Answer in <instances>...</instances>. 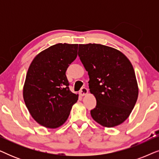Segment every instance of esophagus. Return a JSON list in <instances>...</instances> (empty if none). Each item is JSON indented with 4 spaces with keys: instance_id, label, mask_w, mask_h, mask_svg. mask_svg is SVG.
Wrapping results in <instances>:
<instances>
[{
    "instance_id": "obj_1",
    "label": "esophagus",
    "mask_w": 159,
    "mask_h": 159,
    "mask_svg": "<svg viewBox=\"0 0 159 159\" xmlns=\"http://www.w3.org/2000/svg\"><path fill=\"white\" fill-rule=\"evenodd\" d=\"M88 93V90L86 88H82L81 89V90L80 91V95H81V96H84V95H86Z\"/></svg>"
}]
</instances>
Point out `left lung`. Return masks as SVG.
<instances>
[{
  "label": "left lung",
  "mask_w": 159,
  "mask_h": 159,
  "mask_svg": "<svg viewBox=\"0 0 159 159\" xmlns=\"http://www.w3.org/2000/svg\"><path fill=\"white\" fill-rule=\"evenodd\" d=\"M78 56L88 72L89 88L96 98L92 118L106 127L123 123L138 97L133 66L125 54L114 48L89 43L79 45Z\"/></svg>",
  "instance_id": "8db88e82"
}]
</instances>
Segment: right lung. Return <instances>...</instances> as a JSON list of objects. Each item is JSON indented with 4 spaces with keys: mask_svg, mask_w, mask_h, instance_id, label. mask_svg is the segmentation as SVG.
<instances>
[{
    "mask_svg": "<svg viewBox=\"0 0 159 159\" xmlns=\"http://www.w3.org/2000/svg\"><path fill=\"white\" fill-rule=\"evenodd\" d=\"M78 44L58 43L41 51L28 69L25 105L39 125L56 129L66 122L79 95L71 93L66 71L77 56Z\"/></svg>",
    "mask_w": 159,
    "mask_h": 159,
    "instance_id": "1",
    "label": "right lung"
}]
</instances>
